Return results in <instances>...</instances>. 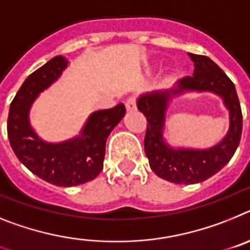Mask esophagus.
<instances>
[{
  "instance_id": "esophagus-1",
  "label": "esophagus",
  "mask_w": 250,
  "mask_h": 250,
  "mask_svg": "<svg viewBox=\"0 0 250 250\" xmlns=\"http://www.w3.org/2000/svg\"><path fill=\"white\" fill-rule=\"evenodd\" d=\"M137 108V104H136V98L134 97H129V98L125 101V109L128 112H132V110H136Z\"/></svg>"
}]
</instances>
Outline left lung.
Instances as JSON below:
<instances>
[{"instance_id": "obj_1", "label": "left lung", "mask_w": 250, "mask_h": 250, "mask_svg": "<svg viewBox=\"0 0 250 250\" xmlns=\"http://www.w3.org/2000/svg\"><path fill=\"white\" fill-rule=\"evenodd\" d=\"M194 75L182 78L175 88L142 94L137 108L147 118L145 152L149 167L161 179L173 184H197L215 175L233 157L242 137L243 116L235 86L210 58L188 53ZM185 91H211L223 98L229 110V129L215 146L206 150L173 149L164 141L166 110L172 96Z\"/></svg>"}]
</instances>
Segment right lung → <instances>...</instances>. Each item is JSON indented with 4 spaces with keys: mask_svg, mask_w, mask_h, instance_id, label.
Masks as SVG:
<instances>
[{
    "mask_svg": "<svg viewBox=\"0 0 250 250\" xmlns=\"http://www.w3.org/2000/svg\"><path fill=\"white\" fill-rule=\"evenodd\" d=\"M68 60L55 56L26 78L10 105L7 134L17 158L32 173L56 186H77L94 180L103 170L105 142L125 117L123 103L89 116L80 136L60 143L42 141L30 125L29 113L41 92L58 80Z\"/></svg>",
    "mask_w": 250,
    "mask_h": 250,
    "instance_id": "1",
    "label": "right lung"
}]
</instances>
